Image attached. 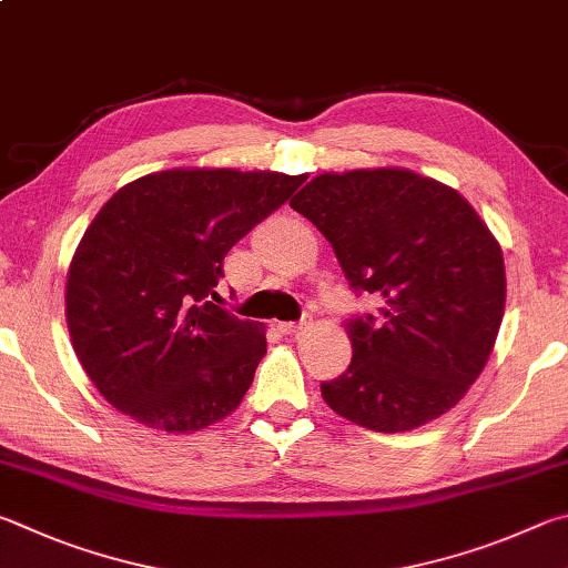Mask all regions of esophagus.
<instances>
[{"label":"esophagus","mask_w":568,"mask_h":568,"mask_svg":"<svg viewBox=\"0 0 568 568\" xmlns=\"http://www.w3.org/2000/svg\"><path fill=\"white\" fill-rule=\"evenodd\" d=\"M302 329H304V322H282V324H278V332H282V334H296Z\"/></svg>","instance_id":"34e87169"}]
</instances>
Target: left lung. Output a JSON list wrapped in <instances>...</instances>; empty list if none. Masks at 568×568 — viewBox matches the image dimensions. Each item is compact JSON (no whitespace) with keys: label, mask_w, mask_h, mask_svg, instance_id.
<instances>
[{"label":"left lung","mask_w":568,"mask_h":568,"mask_svg":"<svg viewBox=\"0 0 568 568\" xmlns=\"http://www.w3.org/2000/svg\"><path fill=\"white\" fill-rule=\"evenodd\" d=\"M292 209L329 239L352 290L382 302L346 322L352 364L322 384L324 402L384 434L439 419L501 326L506 272L489 226L456 189L399 166L320 174Z\"/></svg>","instance_id":"obj_1"}]
</instances>
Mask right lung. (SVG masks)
<instances>
[{
  "instance_id": "obj_1",
  "label": "right lung",
  "mask_w": 568,
  "mask_h": 568,
  "mask_svg": "<svg viewBox=\"0 0 568 568\" xmlns=\"http://www.w3.org/2000/svg\"><path fill=\"white\" fill-rule=\"evenodd\" d=\"M306 174L166 169L99 209L67 274V326L104 399L169 434L206 429L242 404L264 326L216 306L229 248Z\"/></svg>"
}]
</instances>
